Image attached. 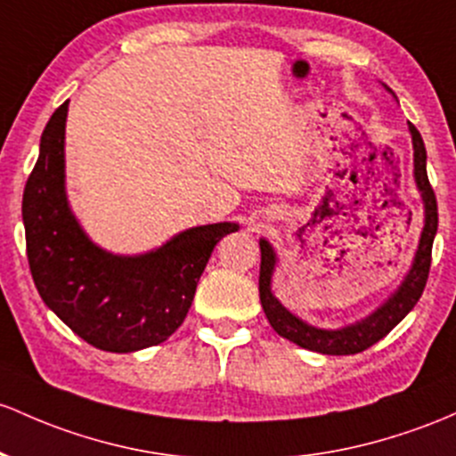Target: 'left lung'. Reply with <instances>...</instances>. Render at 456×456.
Wrapping results in <instances>:
<instances>
[{
	"label": "left lung",
	"instance_id": "1",
	"mask_svg": "<svg viewBox=\"0 0 456 456\" xmlns=\"http://www.w3.org/2000/svg\"><path fill=\"white\" fill-rule=\"evenodd\" d=\"M409 132L413 140V177L418 183L419 194H422L424 203V229L419 236L418 251H415L413 264L409 273L404 274L403 283L398 285L396 292L385 301L381 307L374 309L370 316L359 322L348 324L342 329H318L312 324L303 322L301 318L294 316L292 312L279 303L270 289L273 281L274 264H277V255L274 248L270 247L268 240H259V248H262V266H259V301H262L264 314H266L270 327L274 329L281 338L289 339L297 346L316 350L322 354H354L362 353L383 339L385 335L392 331L394 327L407 316L419 301L427 285L428 270H431V253H433V240L437 233V199L428 183L427 175V149H424V140L415 125L409 123Z\"/></svg>",
	"mask_w": 456,
	"mask_h": 456
}]
</instances>
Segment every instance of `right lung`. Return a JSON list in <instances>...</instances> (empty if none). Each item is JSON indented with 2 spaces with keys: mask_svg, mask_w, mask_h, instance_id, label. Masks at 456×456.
I'll list each match as a JSON object with an SVG mask.
<instances>
[{
  "mask_svg": "<svg viewBox=\"0 0 456 456\" xmlns=\"http://www.w3.org/2000/svg\"><path fill=\"white\" fill-rule=\"evenodd\" d=\"M69 102L49 118L37 167L23 190L28 262L38 294L84 342L134 353L182 327L214 247L236 223L186 229L142 255H114L93 242L73 216L64 190Z\"/></svg>",
  "mask_w": 456,
  "mask_h": 456,
  "instance_id": "add662e5",
  "label": "right lung"
}]
</instances>
